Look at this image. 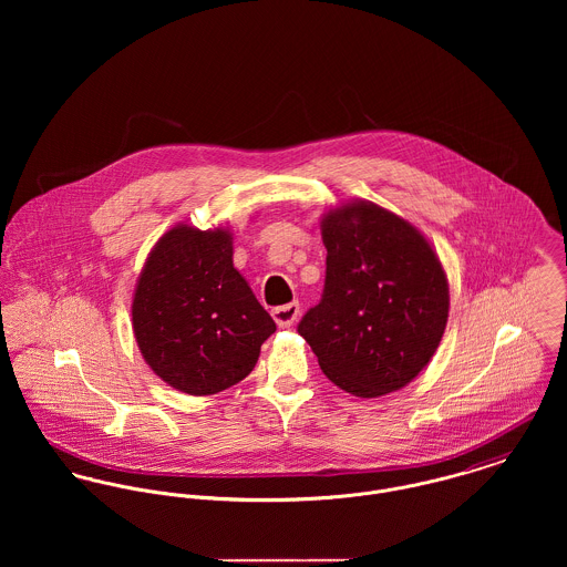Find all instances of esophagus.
<instances>
[{
	"instance_id": "34e87169",
	"label": "esophagus",
	"mask_w": 567,
	"mask_h": 567,
	"mask_svg": "<svg viewBox=\"0 0 567 567\" xmlns=\"http://www.w3.org/2000/svg\"><path fill=\"white\" fill-rule=\"evenodd\" d=\"M299 312H301L299 303H286V306H279L272 310V319L277 327H290L299 319Z\"/></svg>"
}]
</instances>
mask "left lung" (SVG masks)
Returning a JSON list of instances; mask_svg holds the SVG:
<instances>
[{
	"instance_id": "8db88e82",
	"label": "left lung",
	"mask_w": 567,
	"mask_h": 567,
	"mask_svg": "<svg viewBox=\"0 0 567 567\" xmlns=\"http://www.w3.org/2000/svg\"><path fill=\"white\" fill-rule=\"evenodd\" d=\"M323 299L299 323L324 375L355 398L410 384L432 360L450 286L427 238L398 214L351 200L321 218Z\"/></svg>"
}]
</instances>
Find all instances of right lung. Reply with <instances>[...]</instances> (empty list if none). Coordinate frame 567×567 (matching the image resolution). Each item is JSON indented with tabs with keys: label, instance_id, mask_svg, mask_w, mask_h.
Returning a JSON list of instances; mask_svg holds the SVG:
<instances>
[{
	"label": "right lung",
	"instance_id": "add662e5",
	"mask_svg": "<svg viewBox=\"0 0 567 567\" xmlns=\"http://www.w3.org/2000/svg\"><path fill=\"white\" fill-rule=\"evenodd\" d=\"M131 315L146 364L196 398L243 382L277 329L234 266L229 227L165 231L140 272Z\"/></svg>",
	"mask_w": 567,
	"mask_h": 567
}]
</instances>
